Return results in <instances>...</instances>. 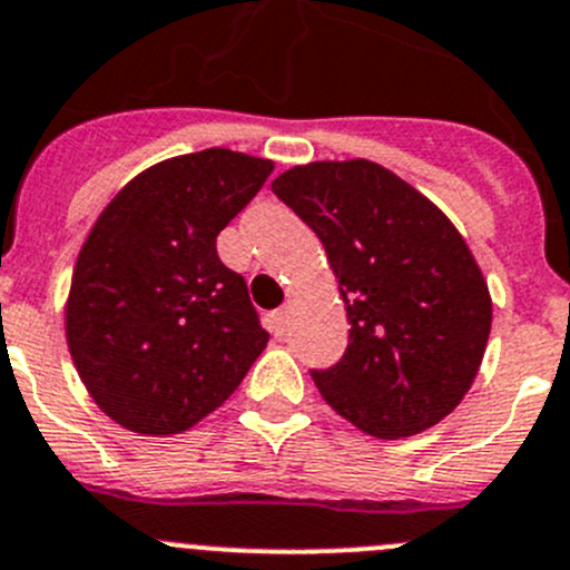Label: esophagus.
<instances>
[{"label":"esophagus","mask_w":570,"mask_h":570,"mask_svg":"<svg viewBox=\"0 0 570 570\" xmlns=\"http://www.w3.org/2000/svg\"><path fill=\"white\" fill-rule=\"evenodd\" d=\"M286 320H289V308H278V312L269 314V328H273L275 336H284L286 331Z\"/></svg>","instance_id":"obj_1"}]
</instances>
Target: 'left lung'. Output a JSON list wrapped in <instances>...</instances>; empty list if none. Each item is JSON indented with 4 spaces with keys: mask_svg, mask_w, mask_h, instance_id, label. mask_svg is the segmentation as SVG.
I'll use <instances>...</instances> for the list:
<instances>
[{
    "mask_svg": "<svg viewBox=\"0 0 570 570\" xmlns=\"http://www.w3.org/2000/svg\"><path fill=\"white\" fill-rule=\"evenodd\" d=\"M273 191L323 242L351 323L345 356L312 370L325 403L381 440L454 412L493 323L488 281L454 223L364 158L292 167Z\"/></svg>",
    "mask_w": 570,
    "mask_h": 570,
    "instance_id": "1",
    "label": "left lung"
}]
</instances>
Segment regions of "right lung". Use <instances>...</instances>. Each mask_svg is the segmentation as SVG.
Wrapping results in <instances>:
<instances>
[{
	"label": "right lung",
	"instance_id": "add662e5",
	"mask_svg": "<svg viewBox=\"0 0 570 570\" xmlns=\"http://www.w3.org/2000/svg\"><path fill=\"white\" fill-rule=\"evenodd\" d=\"M275 164L212 147L145 169L105 206L77 256L66 342L88 395L147 438L223 406L269 334L217 236Z\"/></svg>",
	"mask_w": 570,
	"mask_h": 570
}]
</instances>
